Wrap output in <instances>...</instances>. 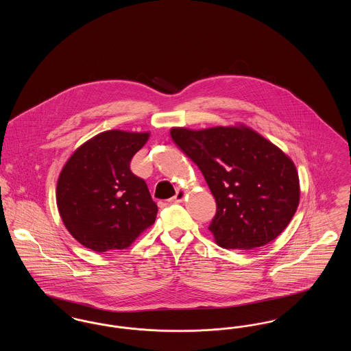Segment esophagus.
<instances>
[{
  "label": "esophagus",
  "instance_id": "obj_1",
  "mask_svg": "<svg viewBox=\"0 0 351 351\" xmlns=\"http://www.w3.org/2000/svg\"><path fill=\"white\" fill-rule=\"evenodd\" d=\"M185 196H186V191H184V189H179V191L176 192V195L169 200V202H173V204L182 202V201L185 199Z\"/></svg>",
  "mask_w": 351,
  "mask_h": 351
}]
</instances>
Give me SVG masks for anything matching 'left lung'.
Wrapping results in <instances>:
<instances>
[{
    "mask_svg": "<svg viewBox=\"0 0 351 351\" xmlns=\"http://www.w3.org/2000/svg\"><path fill=\"white\" fill-rule=\"evenodd\" d=\"M173 142L200 168L217 212L209 225L218 246L251 250L274 241L293 217L300 184L293 162L243 125L172 128Z\"/></svg>",
    "mask_w": 351,
    "mask_h": 351,
    "instance_id": "8db88e82",
    "label": "left lung"
}]
</instances>
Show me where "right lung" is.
Listing matches in <instances>:
<instances>
[{
	"label": "right lung",
	"instance_id": "obj_1",
	"mask_svg": "<svg viewBox=\"0 0 351 351\" xmlns=\"http://www.w3.org/2000/svg\"><path fill=\"white\" fill-rule=\"evenodd\" d=\"M149 133L109 130L72 154L56 186V204L71 235L90 250H123L155 222L158 206L130 160Z\"/></svg>",
	"mask_w": 351,
	"mask_h": 351
}]
</instances>
